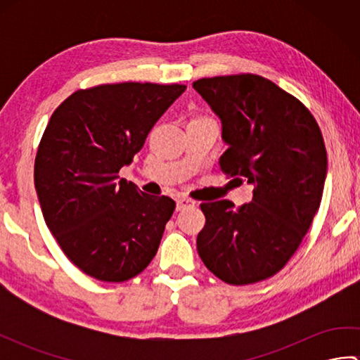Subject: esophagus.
<instances>
[{
	"mask_svg": "<svg viewBox=\"0 0 360 360\" xmlns=\"http://www.w3.org/2000/svg\"><path fill=\"white\" fill-rule=\"evenodd\" d=\"M195 201L188 200V198H178V201H176V210H186L188 207H193Z\"/></svg>",
	"mask_w": 360,
	"mask_h": 360,
	"instance_id": "obj_1",
	"label": "esophagus"
}]
</instances>
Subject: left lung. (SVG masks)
<instances>
[{
    "instance_id": "obj_1",
    "label": "left lung",
    "mask_w": 360,
    "mask_h": 360,
    "mask_svg": "<svg viewBox=\"0 0 360 360\" xmlns=\"http://www.w3.org/2000/svg\"><path fill=\"white\" fill-rule=\"evenodd\" d=\"M193 88L223 125L221 170L254 186L252 201L238 209L229 200L201 204L198 254L229 285L266 280L295 254L320 207L322 131L298 98L259 75L200 79Z\"/></svg>"
}]
</instances>
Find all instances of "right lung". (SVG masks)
I'll use <instances>...</instances> for the list:
<instances>
[{
    "label": "right lung",
    "mask_w": 360,
    "mask_h": 360,
    "mask_svg": "<svg viewBox=\"0 0 360 360\" xmlns=\"http://www.w3.org/2000/svg\"><path fill=\"white\" fill-rule=\"evenodd\" d=\"M184 85L114 83L75 91L53 111L38 145L40 207L65 255L89 277L125 281L156 255L174 212L119 178Z\"/></svg>",
    "instance_id": "add662e5"
}]
</instances>
